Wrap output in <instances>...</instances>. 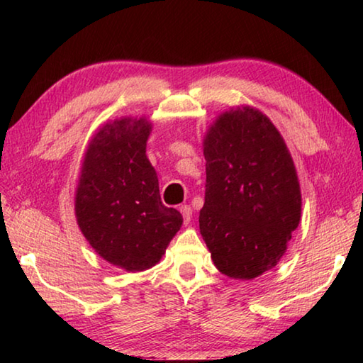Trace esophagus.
Here are the masks:
<instances>
[{"instance_id": "esophagus-1", "label": "esophagus", "mask_w": 363, "mask_h": 363, "mask_svg": "<svg viewBox=\"0 0 363 363\" xmlns=\"http://www.w3.org/2000/svg\"><path fill=\"white\" fill-rule=\"evenodd\" d=\"M179 211L184 216V224H189L190 219H192V208H190L189 205H182V206H179Z\"/></svg>"}]
</instances>
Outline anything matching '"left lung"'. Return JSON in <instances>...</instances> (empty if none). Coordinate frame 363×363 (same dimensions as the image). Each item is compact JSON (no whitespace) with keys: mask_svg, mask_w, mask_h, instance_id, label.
<instances>
[{"mask_svg":"<svg viewBox=\"0 0 363 363\" xmlns=\"http://www.w3.org/2000/svg\"><path fill=\"white\" fill-rule=\"evenodd\" d=\"M205 205L200 233L219 272L251 280L284 257L301 220L291 153L261 110L229 108L203 138Z\"/></svg>","mask_w":363,"mask_h":363,"instance_id":"left-lung-1","label":"left lung"}]
</instances>
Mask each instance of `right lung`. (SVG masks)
<instances>
[{"label": "right lung", "mask_w": 363, "mask_h": 363, "mask_svg": "<svg viewBox=\"0 0 363 363\" xmlns=\"http://www.w3.org/2000/svg\"><path fill=\"white\" fill-rule=\"evenodd\" d=\"M152 123L121 116L104 123L86 147L75 192L79 230L102 259L140 272L162 259L182 216L162 203L145 155Z\"/></svg>", "instance_id": "1"}]
</instances>
